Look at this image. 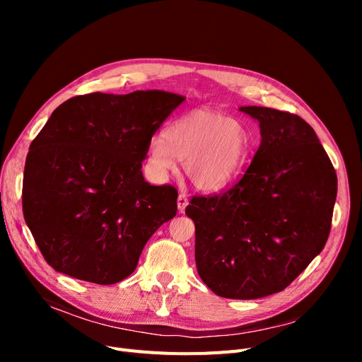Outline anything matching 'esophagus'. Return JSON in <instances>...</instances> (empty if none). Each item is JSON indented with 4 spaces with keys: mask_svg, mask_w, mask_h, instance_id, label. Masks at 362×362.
I'll return each instance as SVG.
<instances>
[{
    "mask_svg": "<svg viewBox=\"0 0 362 362\" xmlns=\"http://www.w3.org/2000/svg\"><path fill=\"white\" fill-rule=\"evenodd\" d=\"M187 204H189L187 195H186L185 192H180V194H179V197H177V210H179L180 213H183V211H185V208L187 206Z\"/></svg>",
    "mask_w": 362,
    "mask_h": 362,
    "instance_id": "1",
    "label": "esophagus"
}]
</instances>
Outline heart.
Segmentation results:
<instances>
[{
    "label": "heart",
    "instance_id": "obj_1",
    "mask_svg": "<svg viewBox=\"0 0 362 362\" xmlns=\"http://www.w3.org/2000/svg\"><path fill=\"white\" fill-rule=\"evenodd\" d=\"M248 152L250 133L243 123L201 108L175 120L164 135L152 138L148 161L152 173L163 179L180 160L194 186L214 194L235 180Z\"/></svg>",
    "mask_w": 362,
    "mask_h": 362
}]
</instances>
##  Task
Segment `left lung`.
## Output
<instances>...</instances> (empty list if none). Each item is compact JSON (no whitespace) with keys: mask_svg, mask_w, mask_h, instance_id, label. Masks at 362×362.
<instances>
[{"mask_svg":"<svg viewBox=\"0 0 362 362\" xmlns=\"http://www.w3.org/2000/svg\"><path fill=\"white\" fill-rule=\"evenodd\" d=\"M261 142L243 177L211 198L195 197V261L216 295L258 299L291 284L327 242L337 177L314 129L291 112L245 105Z\"/></svg>","mask_w":362,"mask_h":362,"instance_id":"obj_1","label":"left lung"}]
</instances>
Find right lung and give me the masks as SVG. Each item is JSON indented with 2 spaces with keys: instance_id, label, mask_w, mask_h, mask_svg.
Masks as SVG:
<instances>
[{
  "instance_id": "obj_1",
  "label": "right lung",
  "mask_w": 362,
  "mask_h": 362,
  "mask_svg": "<svg viewBox=\"0 0 362 362\" xmlns=\"http://www.w3.org/2000/svg\"><path fill=\"white\" fill-rule=\"evenodd\" d=\"M183 95L93 92L57 107L29 148L23 216L51 267L114 284L177 211V191L142 175L149 142Z\"/></svg>"
}]
</instances>
